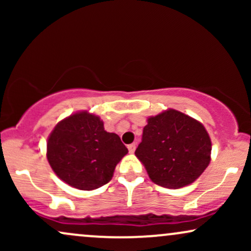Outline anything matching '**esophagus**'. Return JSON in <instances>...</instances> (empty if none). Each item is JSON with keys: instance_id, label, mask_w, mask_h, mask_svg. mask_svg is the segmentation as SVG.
Returning a JSON list of instances; mask_svg holds the SVG:
<instances>
[{"instance_id": "esophagus-1", "label": "esophagus", "mask_w": 251, "mask_h": 251, "mask_svg": "<svg viewBox=\"0 0 251 251\" xmlns=\"http://www.w3.org/2000/svg\"><path fill=\"white\" fill-rule=\"evenodd\" d=\"M127 148H128V151H129V153H133V152L135 151V144H134V143L129 144V145L127 146Z\"/></svg>"}]
</instances>
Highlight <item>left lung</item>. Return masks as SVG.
Instances as JSON below:
<instances>
[{"label":"left lung","instance_id":"obj_1","mask_svg":"<svg viewBox=\"0 0 251 251\" xmlns=\"http://www.w3.org/2000/svg\"><path fill=\"white\" fill-rule=\"evenodd\" d=\"M211 140L200 122L176 109L150 117L135 155L157 185L179 189L208 168Z\"/></svg>","mask_w":251,"mask_h":251}]
</instances>
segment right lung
I'll list each match as a JSON object with an SVG mask.
<instances>
[{
  "mask_svg": "<svg viewBox=\"0 0 251 251\" xmlns=\"http://www.w3.org/2000/svg\"><path fill=\"white\" fill-rule=\"evenodd\" d=\"M127 152L119 135L106 132L100 118L86 111L57 124L47 143V159L53 171L79 190L107 184Z\"/></svg>",
  "mask_w": 251,
  "mask_h": 251,
  "instance_id": "right-lung-1",
  "label": "right lung"
}]
</instances>
